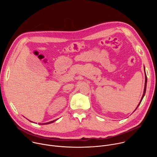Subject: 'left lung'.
<instances>
[{
	"label": "left lung",
	"mask_w": 157,
	"mask_h": 157,
	"mask_svg": "<svg viewBox=\"0 0 157 157\" xmlns=\"http://www.w3.org/2000/svg\"><path fill=\"white\" fill-rule=\"evenodd\" d=\"M144 70H145V68H144ZM145 87H144V94H143V95H142V98H141V100H140V102L139 103V104H138L137 107H136V109H135V110H134V111H136V109L138 108V107L140 105V103H141V102H142V99H143V98H144V96H145V92H146V88H147V75H146V73H145ZM134 111H133V112H134Z\"/></svg>",
	"instance_id": "obj_1"
}]
</instances>
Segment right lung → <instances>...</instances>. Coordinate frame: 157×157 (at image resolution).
<instances>
[{"label":"right lung","instance_id":"right-lung-1","mask_svg":"<svg viewBox=\"0 0 157 157\" xmlns=\"http://www.w3.org/2000/svg\"><path fill=\"white\" fill-rule=\"evenodd\" d=\"M56 120H54L53 121H51V122H47V123H43V124H43V125H45V124H52L53 122H54L55 121H56Z\"/></svg>","mask_w":157,"mask_h":157}]
</instances>
